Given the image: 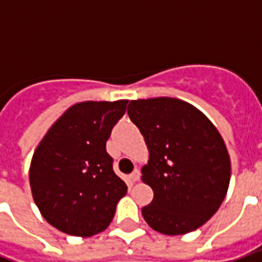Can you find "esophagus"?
Wrapping results in <instances>:
<instances>
[{"label": "esophagus", "instance_id": "esophagus-1", "mask_svg": "<svg viewBox=\"0 0 262 262\" xmlns=\"http://www.w3.org/2000/svg\"><path fill=\"white\" fill-rule=\"evenodd\" d=\"M129 178H130L132 182H137V181L140 179V170H137V168H136L135 171L129 175Z\"/></svg>", "mask_w": 262, "mask_h": 262}]
</instances>
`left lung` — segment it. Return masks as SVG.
<instances>
[{"label":"left lung","mask_w":262,"mask_h":262,"mask_svg":"<svg viewBox=\"0 0 262 262\" xmlns=\"http://www.w3.org/2000/svg\"><path fill=\"white\" fill-rule=\"evenodd\" d=\"M127 114L144 136L149 160L141 179L154 200L141 209L148 226L166 235L194 231L227 194L231 162L215 125L175 98L130 100Z\"/></svg>","instance_id":"8db88e82"}]
</instances>
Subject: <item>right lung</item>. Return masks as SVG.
<instances>
[{"label": "right lung", "mask_w": 262, "mask_h": 262, "mask_svg": "<svg viewBox=\"0 0 262 262\" xmlns=\"http://www.w3.org/2000/svg\"><path fill=\"white\" fill-rule=\"evenodd\" d=\"M127 100L81 102L47 130L30 166L32 197L42 216L59 231L92 236L104 231L127 186L113 171L106 152L111 129Z\"/></svg>", "instance_id": "add662e5"}]
</instances>
